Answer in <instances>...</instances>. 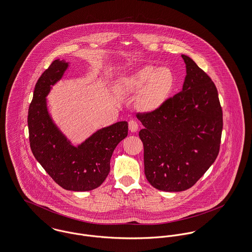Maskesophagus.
<instances>
[{"mask_svg":"<svg viewBox=\"0 0 252 252\" xmlns=\"http://www.w3.org/2000/svg\"><path fill=\"white\" fill-rule=\"evenodd\" d=\"M128 128L131 132H137L138 130V124L134 120H131L128 122Z\"/></svg>","mask_w":252,"mask_h":252,"instance_id":"34e87169","label":"esophagus"}]
</instances>
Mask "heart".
<instances>
[{"instance_id": "heart-1", "label": "heart", "mask_w": 252, "mask_h": 252, "mask_svg": "<svg viewBox=\"0 0 252 252\" xmlns=\"http://www.w3.org/2000/svg\"><path fill=\"white\" fill-rule=\"evenodd\" d=\"M175 85L174 72L166 66L147 65L121 78L118 87L125 94H137L140 111L151 113L159 109L170 97Z\"/></svg>"}]
</instances>
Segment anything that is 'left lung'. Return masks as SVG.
I'll list each match as a JSON object with an SVG mask.
<instances>
[{"mask_svg":"<svg viewBox=\"0 0 252 252\" xmlns=\"http://www.w3.org/2000/svg\"><path fill=\"white\" fill-rule=\"evenodd\" d=\"M182 91L155 112L137 114L144 128V166L148 181L158 190L191 188L219 155L222 111L212 79L188 56Z\"/></svg>","mask_w":252,"mask_h":252,"instance_id":"left-lung-1","label":"left lung"}]
</instances>
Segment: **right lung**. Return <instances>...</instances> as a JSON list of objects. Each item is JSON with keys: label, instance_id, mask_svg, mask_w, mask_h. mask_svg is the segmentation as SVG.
Listing matches in <instances>:
<instances>
[{"label": "right lung", "instance_id": "1", "mask_svg": "<svg viewBox=\"0 0 252 252\" xmlns=\"http://www.w3.org/2000/svg\"><path fill=\"white\" fill-rule=\"evenodd\" d=\"M70 63L56 59L42 74L29 108L30 144L35 159L63 189L86 192L97 188L110 172L117 145L127 136V122L122 121L96 130L73 145L51 116L47 96L63 78Z\"/></svg>", "mask_w": 252, "mask_h": 252}]
</instances>
